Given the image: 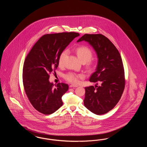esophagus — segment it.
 <instances>
[{"label": "esophagus", "mask_w": 147, "mask_h": 147, "mask_svg": "<svg viewBox=\"0 0 147 147\" xmlns=\"http://www.w3.org/2000/svg\"><path fill=\"white\" fill-rule=\"evenodd\" d=\"M69 87H70V88H73V87L76 88V87H78V85H77L71 84V85H70V86H69Z\"/></svg>", "instance_id": "obj_1"}]
</instances>
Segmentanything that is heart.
<instances>
[{
  "label": "heart",
  "mask_w": 147,
  "mask_h": 147,
  "mask_svg": "<svg viewBox=\"0 0 147 147\" xmlns=\"http://www.w3.org/2000/svg\"><path fill=\"white\" fill-rule=\"evenodd\" d=\"M76 52L77 56L80 59L81 62L85 63L86 69L89 71L93 70L95 67V63L93 60L91 59L93 53L91 49L86 46H81L77 47L76 49ZM68 53L69 50L68 49H64L61 52L58 57V64L59 66H62L64 64V60L67 56H68ZM63 77L69 83L77 84L79 82L80 79L83 78V75L70 71L65 74Z\"/></svg>",
  "instance_id": "obj_1"
}]
</instances>
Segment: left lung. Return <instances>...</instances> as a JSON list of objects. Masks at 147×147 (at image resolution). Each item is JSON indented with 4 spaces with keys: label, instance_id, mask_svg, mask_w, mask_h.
I'll return each instance as SVG.
<instances>
[{
    "label": "left lung",
    "instance_id": "8db88e82",
    "mask_svg": "<svg viewBox=\"0 0 147 147\" xmlns=\"http://www.w3.org/2000/svg\"><path fill=\"white\" fill-rule=\"evenodd\" d=\"M88 42L98 57L96 70L89 81L101 85L85 87V106L96 115L107 113L116 105L124 91L125 78L123 64L118 49L102 34H85L77 42Z\"/></svg>",
    "mask_w": 147,
    "mask_h": 147
}]
</instances>
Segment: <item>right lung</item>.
Returning <instances> with one entry per match:
<instances>
[{"label":"right lung","instance_id":"add662e5","mask_svg":"<svg viewBox=\"0 0 147 147\" xmlns=\"http://www.w3.org/2000/svg\"><path fill=\"white\" fill-rule=\"evenodd\" d=\"M77 32H61L43 35L26 56L24 63L22 81L28 100L35 109L45 115L56 111L62 105V97L68 85L49 82V74L58 66V57Z\"/></svg>","mask_w":147,"mask_h":147}]
</instances>
